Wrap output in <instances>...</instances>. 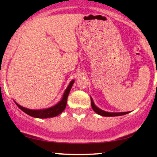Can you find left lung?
Here are the masks:
<instances>
[{"label": "left lung", "instance_id": "8db88e82", "mask_svg": "<svg viewBox=\"0 0 157 157\" xmlns=\"http://www.w3.org/2000/svg\"><path fill=\"white\" fill-rule=\"evenodd\" d=\"M91 107L93 109V110L95 111L96 113L99 114L101 116H103V117H117V116H122V115H125L126 113H129L128 112H108V111H105L102 109H101L99 108H98L97 106H96L95 104H94L93 98L91 97Z\"/></svg>", "mask_w": 157, "mask_h": 157}]
</instances>
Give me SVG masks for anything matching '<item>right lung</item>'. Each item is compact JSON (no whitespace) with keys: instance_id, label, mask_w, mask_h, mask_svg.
Listing matches in <instances>:
<instances>
[{"instance_id":"obj_1","label":"right lung","mask_w":157,"mask_h":157,"mask_svg":"<svg viewBox=\"0 0 157 157\" xmlns=\"http://www.w3.org/2000/svg\"><path fill=\"white\" fill-rule=\"evenodd\" d=\"M74 80H72L71 81L69 85L68 86L67 88H66V91H64L63 97H62L61 100L60 101L59 103H57L56 104L54 105L53 106L50 107V108L38 109V110H33V109H26L25 108V107L21 106V105L18 104L16 102L15 103H16V104L18 106L19 109H21L23 112L27 113L28 115L31 116V117L38 118V119H47V118L56 117V116L63 112L64 109H65L66 106V103H67V98L68 94H69L71 89L72 86L74 84Z\"/></svg>"}]
</instances>
